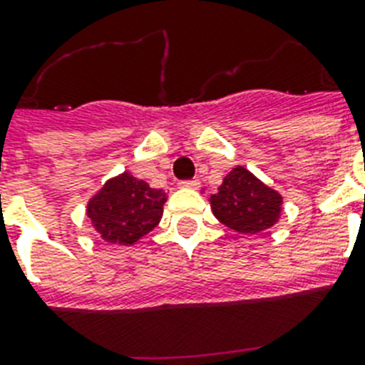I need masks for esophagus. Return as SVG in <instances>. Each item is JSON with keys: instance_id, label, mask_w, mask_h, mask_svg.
<instances>
[{"instance_id": "1", "label": "esophagus", "mask_w": 365, "mask_h": 365, "mask_svg": "<svg viewBox=\"0 0 365 365\" xmlns=\"http://www.w3.org/2000/svg\"><path fill=\"white\" fill-rule=\"evenodd\" d=\"M200 185L199 180H183L180 182V187H185V189H197Z\"/></svg>"}]
</instances>
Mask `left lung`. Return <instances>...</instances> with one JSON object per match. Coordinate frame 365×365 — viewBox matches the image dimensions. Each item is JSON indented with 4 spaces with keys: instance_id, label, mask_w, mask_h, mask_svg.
<instances>
[{
    "instance_id": "obj_1",
    "label": "left lung",
    "mask_w": 365,
    "mask_h": 365,
    "mask_svg": "<svg viewBox=\"0 0 365 365\" xmlns=\"http://www.w3.org/2000/svg\"><path fill=\"white\" fill-rule=\"evenodd\" d=\"M210 206L223 225L239 233L255 235L278 222L282 197L244 166H237L210 197Z\"/></svg>"
}]
</instances>
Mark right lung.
I'll return each mask as SVG.
<instances>
[{"mask_svg": "<svg viewBox=\"0 0 365 365\" xmlns=\"http://www.w3.org/2000/svg\"><path fill=\"white\" fill-rule=\"evenodd\" d=\"M165 202L163 189L149 187L125 172L88 200L87 216L106 242L130 246L159 225Z\"/></svg>", "mask_w": 365, "mask_h": 365, "instance_id": "right-lung-1", "label": "right lung"}]
</instances>
